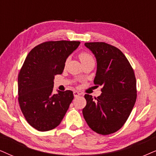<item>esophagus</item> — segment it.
Returning <instances> with one entry per match:
<instances>
[{
	"label": "esophagus",
	"mask_w": 156,
	"mask_h": 156,
	"mask_svg": "<svg viewBox=\"0 0 156 156\" xmlns=\"http://www.w3.org/2000/svg\"><path fill=\"white\" fill-rule=\"evenodd\" d=\"M73 95H74L75 97H78V96H80V95H81V94H80L79 92L76 91H76H74V92H73Z\"/></svg>",
	"instance_id": "obj_1"
}]
</instances>
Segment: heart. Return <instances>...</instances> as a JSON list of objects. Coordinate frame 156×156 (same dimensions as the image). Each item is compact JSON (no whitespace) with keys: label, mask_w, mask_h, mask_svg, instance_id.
I'll use <instances>...</instances> for the list:
<instances>
[{"label":"heart","mask_w":156,"mask_h":156,"mask_svg":"<svg viewBox=\"0 0 156 156\" xmlns=\"http://www.w3.org/2000/svg\"><path fill=\"white\" fill-rule=\"evenodd\" d=\"M78 56H79V58H80V61L82 62V63L87 62V61L94 60V58H93L92 55H90L89 52H85V51L84 52H80Z\"/></svg>","instance_id":"1"}]
</instances>
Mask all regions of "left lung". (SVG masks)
I'll use <instances>...</instances> for the list:
<instances>
[{
  "mask_svg": "<svg viewBox=\"0 0 156 156\" xmlns=\"http://www.w3.org/2000/svg\"><path fill=\"white\" fill-rule=\"evenodd\" d=\"M97 61L94 83L101 86V94H85L83 114L93 131L103 135L119 130L127 121L137 98L133 68L117 47L105 42H86Z\"/></svg>",
  "mask_w": 156,
  "mask_h": 156,
  "instance_id": "1",
  "label": "left lung"
}]
</instances>
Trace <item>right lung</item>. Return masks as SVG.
<instances>
[{"label":"right lung","instance_id":"right-lung-1","mask_svg":"<svg viewBox=\"0 0 156 156\" xmlns=\"http://www.w3.org/2000/svg\"><path fill=\"white\" fill-rule=\"evenodd\" d=\"M77 41H47L31 50L18 77V101L26 120L34 129L45 132L60 125L73 99V92L52 93L55 76L63 71L66 59Z\"/></svg>","mask_w":156,"mask_h":156}]
</instances>
